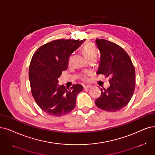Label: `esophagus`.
<instances>
[{"instance_id":"esophagus-1","label":"esophagus","mask_w":155,"mask_h":155,"mask_svg":"<svg viewBox=\"0 0 155 155\" xmlns=\"http://www.w3.org/2000/svg\"><path fill=\"white\" fill-rule=\"evenodd\" d=\"M83 88H84V89H88V88H91V85H84Z\"/></svg>"}]
</instances>
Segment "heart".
Returning <instances> with one entry per match:
<instances>
[{"label": "heart", "instance_id": "heart-1", "mask_svg": "<svg viewBox=\"0 0 155 155\" xmlns=\"http://www.w3.org/2000/svg\"><path fill=\"white\" fill-rule=\"evenodd\" d=\"M83 51L85 55V57L88 59H90L91 57H97V49L95 46L93 44V43H91V42L86 43V44L83 47ZM71 58L70 57L69 60V64L71 62ZM91 72H87L83 74L81 76V79L83 81H88L89 80V77L91 76Z\"/></svg>", "mask_w": 155, "mask_h": 155}]
</instances>
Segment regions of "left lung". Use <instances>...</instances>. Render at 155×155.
Returning a JSON list of instances; mask_svg holds the SVG:
<instances>
[{"label":"left lung","instance_id":"8db88e82","mask_svg":"<svg viewBox=\"0 0 155 155\" xmlns=\"http://www.w3.org/2000/svg\"><path fill=\"white\" fill-rule=\"evenodd\" d=\"M101 51V64L97 74L109 77L110 86L102 90L96 106L109 112L125 107L132 98L135 86V71L131 58L124 49L106 39H96Z\"/></svg>","mask_w":155,"mask_h":155}]
</instances>
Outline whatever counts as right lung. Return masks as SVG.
I'll list each match as a JSON object with an SVG mask.
<instances>
[{"mask_svg":"<svg viewBox=\"0 0 155 155\" xmlns=\"http://www.w3.org/2000/svg\"><path fill=\"white\" fill-rule=\"evenodd\" d=\"M84 41L57 39L39 47L30 61L28 77L32 95L38 106L46 114L60 116L72 111L83 86H58V78L66 71L69 57Z\"/></svg>","mask_w":155,"mask_h":155,"instance_id":"obj_1","label":"right lung"}]
</instances>
